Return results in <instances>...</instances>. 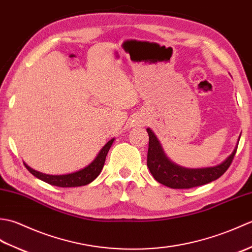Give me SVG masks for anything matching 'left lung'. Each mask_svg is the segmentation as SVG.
Instances as JSON below:
<instances>
[{"label":"left lung","instance_id":"obj_1","mask_svg":"<svg viewBox=\"0 0 252 252\" xmlns=\"http://www.w3.org/2000/svg\"><path fill=\"white\" fill-rule=\"evenodd\" d=\"M147 133L149 136L147 167L155 180L170 189H191V187L205 185L212 181H216L226 172L233 161L238 146L237 144L233 153L222 163L216 165V167L187 169L175 164L165 156L158 138L149 127H147Z\"/></svg>","mask_w":252,"mask_h":252}]
</instances>
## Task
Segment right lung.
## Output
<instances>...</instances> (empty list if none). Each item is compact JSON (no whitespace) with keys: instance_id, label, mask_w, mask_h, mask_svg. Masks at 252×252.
<instances>
[{"instance_id":"obj_1","label":"right lung","mask_w":252,"mask_h":252,"mask_svg":"<svg viewBox=\"0 0 252 252\" xmlns=\"http://www.w3.org/2000/svg\"><path fill=\"white\" fill-rule=\"evenodd\" d=\"M115 138H111L109 142H107L106 145L100 149V152L97 154V156L91 162L88 167L77 171V172L69 173V174H63V175H51L39 172L31 169L28 164H25V167L28 169L31 174H33L35 178L40 179L42 181L46 182L51 185L60 186V187H77V186H83L88 185L91 182H93L97 176L99 175L101 169H103L105 164L106 156L108 154L109 149L114 143Z\"/></svg>"}]
</instances>
